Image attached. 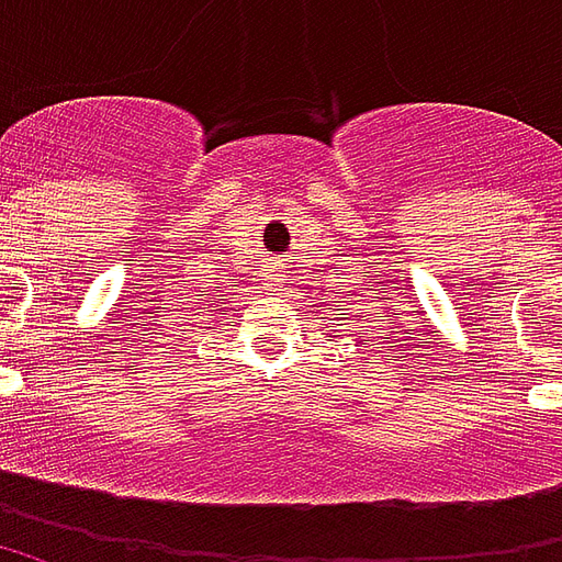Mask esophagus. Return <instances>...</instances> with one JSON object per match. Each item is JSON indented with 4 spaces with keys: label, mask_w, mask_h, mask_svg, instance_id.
Instances as JSON below:
<instances>
[{
    "label": "esophagus",
    "mask_w": 562,
    "mask_h": 562,
    "mask_svg": "<svg viewBox=\"0 0 562 562\" xmlns=\"http://www.w3.org/2000/svg\"><path fill=\"white\" fill-rule=\"evenodd\" d=\"M270 285H282L280 273H270Z\"/></svg>",
    "instance_id": "obj_1"
}]
</instances>
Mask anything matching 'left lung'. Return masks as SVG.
Segmentation results:
<instances>
[{
    "label": "left lung",
    "mask_w": 562,
    "mask_h": 562,
    "mask_svg": "<svg viewBox=\"0 0 562 562\" xmlns=\"http://www.w3.org/2000/svg\"><path fill=\"white\" fill-rule=\"evenodd\" d=\"M340 316H346V313H340Z\"/></svg>",
    "instance_id": "obj_1"
}]
</instances>
